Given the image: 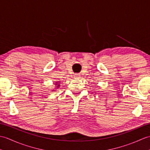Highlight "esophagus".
Here are the masks:
<instances>
[{
  "mask_svg": "<svg viewBox=\"0 0 150 150\" xmlns=\"http://www.w3.org/2000/svg\"><path fill=\"white\" fill-rule=\"evenodd\" d=\"M75 79H80L81 78V76L79 74H75Z\"/></svg>",
  "mask_w": 150,
  "mask_h": 150,
  "instance_id": "esophagus-1",
  "label": "esophagus"
}]
</instances>
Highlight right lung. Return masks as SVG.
<instances>
[{
	"instance_id": "add662e5",
	"label": "right lung",
	"mask_w": 150,
	"mask_h": 150,
	"mask_svg": "<svg viewBox=\"0 0 150 150\" xmlns=\"http://www.w3.org/2000/svg\"><path fill=\"white\" fill-rule=\"evenodd\" d=\"M58 86H59V85H58ZM57 87H58V86H57Z\"/></svg>"
}]
</instances>
